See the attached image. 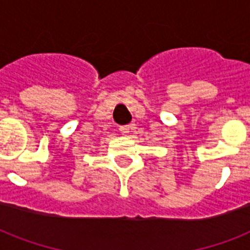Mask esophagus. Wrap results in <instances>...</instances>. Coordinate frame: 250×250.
Segmentation results:
<instances>
[{
  "label": "esophagus",
  "instance_id": "esophagus-1",
  "mask_svg": "<svg viewBox=\"0 0 250 250\" xmlns=\"http://www.w3.org/2000/svg\"><path fill=\"white\" fill-rule=\"evenodd\" d=\"M131 129H132V125H122L119 131H121L122 135H128L131 132Z\"/></svg>",
  "mask_w": 250,
  "mask_h": 250
}]
</instances>
